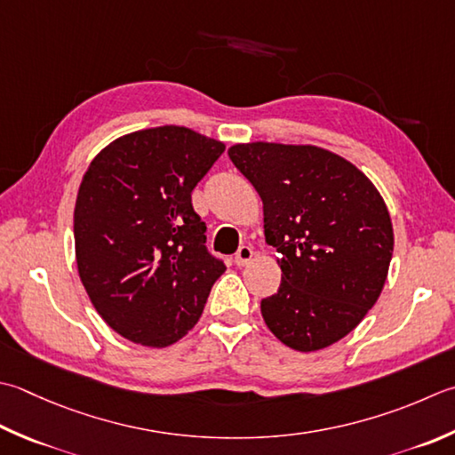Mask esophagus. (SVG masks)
<instances>
[{
    "label": "esophagus",
    "mask_w": 455,
    "mask_h": 455,
    "mask_svg": "<svg viewBox=\"0 0 455 455\" xmlns=\"http://www.w3.org/2000/svg\"><path fill=\"white\" fill-rule=\"evenodd\" d=\"M252 256H254V251L251 246H240L238 251H236V254H235V262H236V266H246L248 262L252 260Z\"/></svg>",
    "instance_id": "1"
}]
</instances>
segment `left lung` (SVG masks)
<instances>
[{
  "instance_id": "1",
  "label": "left lung",
  "mask_w": 455,
  "mask_h": 455,
  "mask_svg": "<svg viewBox=\"0 0 455 455\" xmlns=\"http://www.w3.org/2000/svg\"><path fill=\"white\" fill-rule=\"evenodd\" d=\"M230 162L264 203L266 243L278 252L282 283L264 298L266 325L296 351L343 339L385 286L395 235L367 175L315 146L238 144Z\"/></svg>"
}]
</instances>
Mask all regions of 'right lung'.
I'll return each instance as SVG.
<instances>
[{"label":"right lung","mask_w":455,"mask_h":455,"mask_svg":"<svg viewBox=\"0 0 455 455\" xmlns=\"http://www.w3.org/2000/svg\"><path fill=\"white\" fill-rule=\"evenodd\" d=\"M222 151L189 128L159 126L112 141L86 169L75 207L78 275L104 322L133 343L180 341L227 270L191 203Z\"/></svg>","instance_id":"obj_1"}]
</instances>
